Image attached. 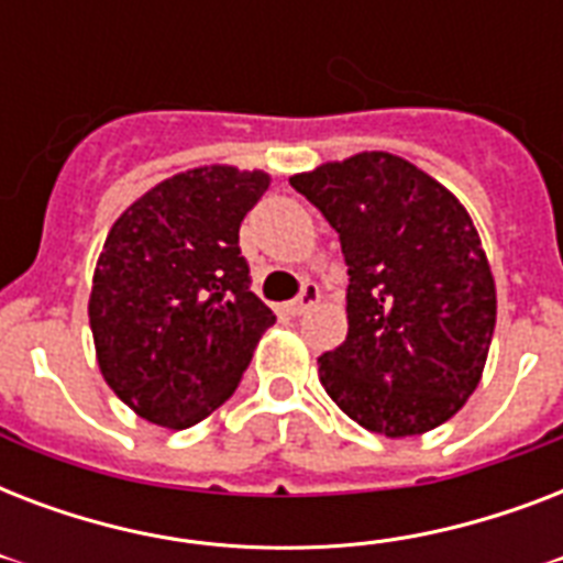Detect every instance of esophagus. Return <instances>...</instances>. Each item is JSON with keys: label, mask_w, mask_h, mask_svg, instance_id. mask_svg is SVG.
Here are the masks:
<instances>
[{"label": "esophagus", "mask_w": 563, "mask_h": 563, "mask_svg": "<svg viewBox=\"0 0 563 563\" xmlns=\"http://www.w3.org/2000/svg\"><path fill=\"white\" fill-rule=\"evenodd\" d=\"M318 298H321V291H318L316 283H303V289H300V295L291 303H286V312L289 316H303L312 303H318Z\"/></svg>", "instance_id": "obj_1"}]
</instances>
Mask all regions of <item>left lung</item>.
<instances>
[{
  "mask_svg": "<svg viewBox=\"0 0 563 563\" xmlns=\"http://www.w3.org/2000/svg\"><path fill=\"white\" fill-rule=\"evenodd\" d=\"M289 184L339 233L347 339L318 360L339 409L388 438L441 427L476 391L497 289L459 198L385 152L324 163Z\"/></svg>",
  "mask_w": 563,
  "mask_h": 563,
  "instance_id": "obj_1",
  "label": "left lung"
}]
</instances>
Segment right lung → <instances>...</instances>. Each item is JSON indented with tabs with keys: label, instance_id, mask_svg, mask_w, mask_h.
<instances>
[{
	"label": "right lung",
	"instance_id": "add662e5",
	"mask_svg": "<svg viewBox=\"0 0 563 563\" xmlns=\"http://www.w3.org/2000/svg\"><path fill=\"white\" fill-rule=\"evenodd\" d=\"M265 172L201 166L134 201L92 274L90 330L101 376L140 418L187 429L216 411L277 321L251 291L239 224Z\"/></svg>",
	"mask_w": 563,
	"mask_h": 563
}]
</instances>
